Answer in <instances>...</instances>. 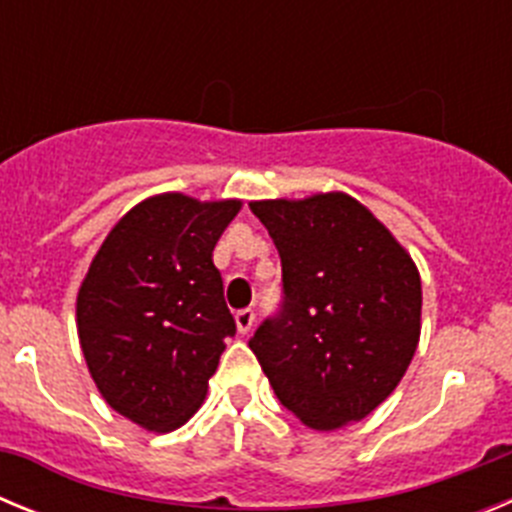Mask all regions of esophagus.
<instances>
[{"label": "esophagus", "mask_w": 512, "mask_h": 512, "mask_svg": "<svg viewBox=\"0 0 512 512\" xmlns=\"http://www.w3.org/2000/svg\"><path fill=\"white\" fill-rule=\"evenodd\" d=\"M253 323H256V312L253 310L235 312V325H238V333H243V336H246L248 330L253 328Z\"/></svg>", "instance_id": "obj_1"}]
</instances>
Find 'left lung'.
Instances as JSON below:
<instances>
[{
  "instance_id": "left-lung-1",
  "label": "left lung",
  "mask_w": 512,
  "mask_h": 512,
  "mask_svg": "<svg viewBox=\"0 0 512 512\" xmlns=\"http://www.w3.org/2000/svg\"><path fill=\"white\" fill-rule=\"evenodd\" d=\"M248 207L282 259V305L248 341L274 395L315 431L366 418L418 348L423 292L413 259L343 192Z\"/></svg>"
}]
</instances>
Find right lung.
Wrapping results in <instances>:
<instances>
[{
  "label": "right lung",
  "mask_w": 512,
  "mask_h": 512,
  "mask_svg": "<svg viewBox=\"0 0 512 512\" xmlns=\"http://www.w3.org/2000/svg\"><path fill=\"white\" fill-rule=\"evenodd\" d=\"M241 202L166 192L104 238L76 297L79 343L112 410L153 433L187 423L235 320L212 248Z\"/></svg>",
  "instance_id": "obj_1"
}]
</instances>
